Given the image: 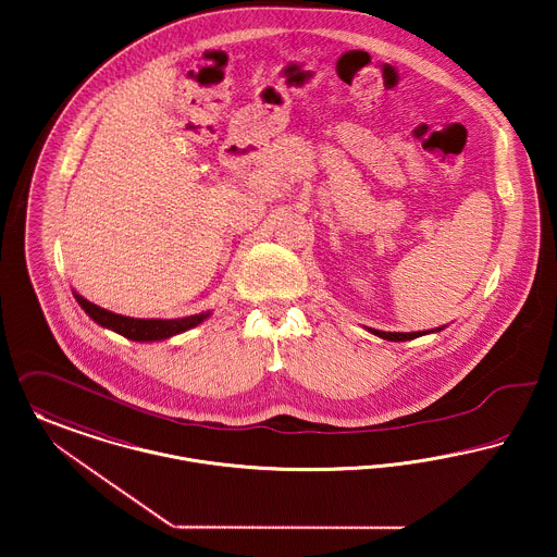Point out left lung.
I'll return each instance as SVG.
<instances>
[{
  "instance_id": "1",
  "label": "left lung",
  "mask_w": 557,
  "mask_h": 557,
  "mask_svg": "<svg viewBox=\"0 0 557 557\" xmlns=\"http://www.w3.org/2000/svg\"><path fill=\"white\" fill-rule=\"evenodd\" d=\"M446 324H442V326H436V329H430V331H410V333H392V331H380V329H369V326H364L369 333H373V335H377L381 339H387V342H409V339H417V337H421V335H430V333H438L442 331Z\"/></svg>"
}]
</instances>
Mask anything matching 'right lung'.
I'll use <instances>...</instances> for the list:
<instances>
[{
	"instance_id": "add662e5",
	"label": "right lung",
	"mask_w": 557,
	"mask_h": 557,
	"mask_svg": "<svg viewBox=\"0 0 557 557\" xmlns=\"http://www.w3.org/2000/svg\"><path fill=\"white\" fill-rule=\"evenodd\" d=\"M73 295H75L77 304L84 308V312L96 324H100L102 329L115 331L132 342H143V344L170 339L174 335L199 326L201 322H206L211 317V312H201V314H193L186 319H132V317H121V314L109 312V310L91 304L77 292H73Z\"/></svg>"
}]
</instances>
